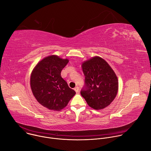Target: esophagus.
I'll return each instance as SVG.
<instances>
[{"mask_svg":"<svg viewBox=\"0 0 151 151\" xmlns=\"http://www.w3.org/2000/svg\"><path fill=\"white\" fill-rule=\"evenodd\" d=\"M74 90L76 91V93H78L79 91V87H76L75 88H74Z\"/></svg>","mask_w":151,"mask_h":151,"instance_id":"1","label":"esophagus"}]
</instances>
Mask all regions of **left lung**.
Masks as SVG:
<instances>
[{
    "label": "left lung",
    "instance_id": "obj_1",
    "mask_svg": "<svg viewBox=\"0 0 151 151\" xmlns=\"http://www.w3.org/2000/svg\"><path fill=\"white\" fill-rule=\"evenodd\" d=\"M85 84L81 96L92 108L99 110L109 106L115 98L118 81L115 72L104 60L94 57L83 63Z\"/></svg>",
    "mask_w": 151,
    "mask_h": 151
}]
</instances>
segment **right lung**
Wrapping results in <instances>:
<instances>
[{
    "label": "right lung",
    "instance_id": "obj_1",
    "mask_svg": "<svg viewBox=\"0 0 151 151\" xmlns=\"http://www.w3.org/2000/svg\"><path fill=\"white\" fill-rule=\"evenodd\" d=\"M68 62L57 55L48 56L38 63L32 73V93L37 101L48 109L60 111L76 94L61 76Z\"/></svg>",
    "mask_w": 151,
    "mask_h": 151
}]
</instances>
